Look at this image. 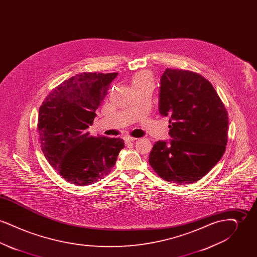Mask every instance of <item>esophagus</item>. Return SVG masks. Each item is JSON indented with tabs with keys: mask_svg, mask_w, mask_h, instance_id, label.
Listing matches in <instances>:
<instances>
[{
	"mask_svg": "<svg viewBox=\"0 0 257 257\" xmlns=\"http://www.w3.org/2000/svg\"><path fill=\"white\" fill-rule=\"evenodd\" d=\"M137 139L133 138V137H125L124 138V141L125 143H130V142H135Z\"/></svg>",
	"mask_w": 257,
	"mask_h": 257,
	"instance_id": "34e87169",
	"label": "esophagus"
}]
</instances>
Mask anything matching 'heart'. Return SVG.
I'll list each match as a JSON object with an SVG mask.
<instances>
[{"mask_svg":"<svg viewBox=\"0 0 257 257\" xmlns=\"http://www.w3.org/2000/svg\"><path fill=\"white\" fill-rule=\"evenodd\" d=\"M149 85L153 86V79L149 72L147 71L139 72L132 78V86L134 89L143 87V86H149Z\"/></svg>","mask_w":257,"mask_h":257,"instance_id":"1","label":"heart"}]
</instances>
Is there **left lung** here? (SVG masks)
<instances>
[{"label": "left lung", "mask_w": 257, "mask_h": 257, "mask_svg": "<svg viewBox=\"0 0 257 257\" xmlns=\"http://www.w3.org/2000/svg\"><path fill=\"white\" fill-rule=\"evenodd\" d=\"M160 113L170 116V145L158 141L149 165L165 181L195 183L222 157L228 116L212 84L200 74L167 68L161 78Z\"/></svg>", "instance_id": "1"}]
</instances>
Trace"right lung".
<instances>
[{
  "label": "right lung",
  "mask_w": 257,
  "mask_h": 257,
  "mask_svg": "<svg viewBox=\"0 0 257 257\" xmlns=\"http://www.w3.org/2000/svg\"><path fill=\"white\" fill-rule=\"evenodd\" d=\"M117 73L77 74L54 88L39 108L37 130L50 165L67 182L87 186L112 170L124 141L89 136L95 110Z\"/></svg>",
  "instance_id": "add662e5"
}]
</instances>
